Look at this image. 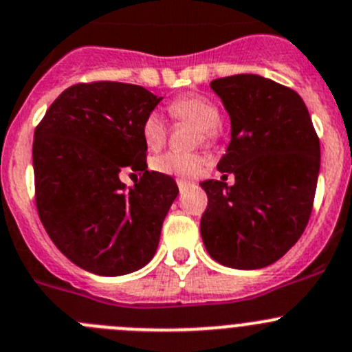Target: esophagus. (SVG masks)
<instances>
[{
  "mask_svg": "<svg viewBox=\"0 0 352 352\" xmlns=\"http://www.w3.org/2000/svg\"><path fill=\"white\" fill-rule=\"evenodd\" d=\"M177 186H179V189H180V192H182V190H186L187 187L190 186V182H187V180H177Z\"/></svg>",
  "mask_w": 352,
  "mask_h": 352,
  "instance_id": "esophagus-1",
  "label": "esophagus"
}]
</instances>
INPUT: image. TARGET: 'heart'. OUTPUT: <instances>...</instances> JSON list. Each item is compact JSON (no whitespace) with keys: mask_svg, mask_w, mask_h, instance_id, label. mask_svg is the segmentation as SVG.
<instances>
[{"mask_svg":"<svg viewBox=\"0 0 352 352\" xmlns=\"http://www.w3.org/2000/svg\"><path fill=\"white\" fill-rule=\"evenodd\" d=\"M170 113L179 120L192 122L201 129L204 141H213L220 124V110L204 96H186L170 104ZM166 125L160 111H151L142 122V139L149 149H156L165 142ZM204 166V158L196 153L166 151L153 160V168L158 173L175 177H196Z\"/></svg>","mask_w":352,"mask_h":352,"instance_id":"heart-1","label":"heart"}]
</instances>
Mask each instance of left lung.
Wrapping results in <instances>:
<instances>
[{
	"mask_svg": "<svg viewBox=\"0 0 352 352\" xmlns=\"http://www.w3.org/2000/svg\"><path fill=\"white\" fill-rule=\"evenodd\" d=\"M230 117L218 162L235 184L204 180L201 237L214 261L256 270L280 259L308 225L320 172V141L296 91L254 74L211 82ZM227 177V175H223Z\"/></svg>",
	"mask_w": 352,
	"mask_h": 352,
	"instance_id": "8db88e82",
	"label": "left lung"
}]
</instances>
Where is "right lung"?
<instances>
[{"label": "right lung", "mask_w": 352, "mask_h": 352, "mask_svg": "<svg viewBox=\"0 0 352 352\" xmlns=\"http://www.w3.org/2000/svg\"><path fill=\"white\" fill-rule=\"evenodd\" d=\"M163 98L141 85L91 82L65 89L34 132L36 206L47 235L74 265L117 277L151 261L179 194L149 172L142 122ZM142 175L132 188L120 173Z\"/></svg>", "instance_id": "right-lung-1"}]
</instances>
